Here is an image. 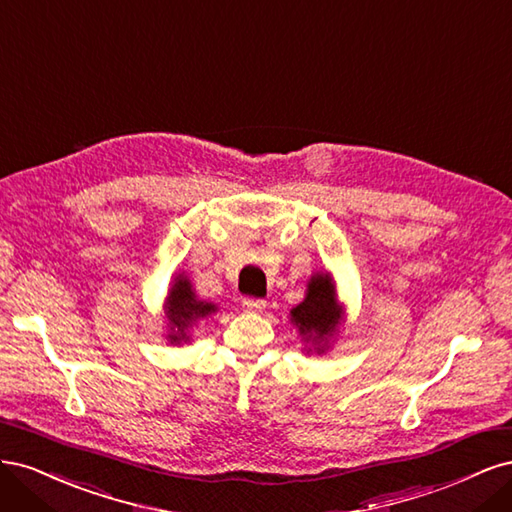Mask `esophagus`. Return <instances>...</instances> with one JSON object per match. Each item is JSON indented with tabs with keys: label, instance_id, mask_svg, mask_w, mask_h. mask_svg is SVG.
Here are the masks:
<instances>
[{
	"label": "esophagus",
	"instance_id": "obj_1",
	"mask_svg": "<svg viewBox=\"0 0 512 512\" xmlns=\"http://www.w3.org/2000/svg\"><path fill=\"white\" fill-rule=\"evenodd\" d=\"M267 307V301L262 299H243V309H247V312H262V309Z\"/></svg>",
	"mask_w": 512,
	"mask_h": 512
}]
</instances>
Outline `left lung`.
I'll use <instances>...</instances> for the list:
<instances>
[{"instance_id":"1","label":"left lung","mask_w":512,"mask_h":512,"mask_svg":"<svg viewBox=\"0 0 512 512\" xmlns=\"http://www.w3.org/2000/svg\"><path fill=\"white\" fill-rule=\"evenodd\" d=\"M346 312L339 305L337 286L329 271L312 273L305 286V297L299 305H294L288 320L299 331L301 342H305L307 354L329 352L331 344L342 329Z\"/></svg>"}]
</instances>
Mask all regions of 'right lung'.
<instances>
[{
	"label": "right lung",
	"instance_id": "right-lung-1",
	"mask_svg": "<svg viewBox=\"0 0 512 512\" xmlns=\"http://www.w3.org/2000/svg\"><path fill=\"white\" fill-rule=\"evenodd\" d=\"M218 312V305L211 301L198 299V294L190 282V277L181 273L173 275L166 301H164V318L166 322V339L170 346H181L192 342V331L211 314Z\"/></svg>",
	"mask_w": 512,
	"mask_h": 512
}]
</instances>
